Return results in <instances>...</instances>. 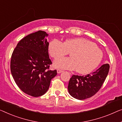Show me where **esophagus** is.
<instances>
[{
	"mask_svg": "<svg viewBox=\"0 0 122 122\" xmlns=\"http://www.w3.org/2000/svg\"><path fill=\"white\" fill-rule=\"evenodd\" d=\"M63 72V71H62V70H57V73L58 74H60V73H62Z\"/></svg>",
	"mask_w": 122,
	"mask_h": 122,
	"instance_id": "1",
	"label": "esophagus"
}]
</instances>
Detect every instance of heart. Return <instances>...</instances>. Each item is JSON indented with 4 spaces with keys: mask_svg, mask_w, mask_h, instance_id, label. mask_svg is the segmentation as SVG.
Returning a JSON list of instances; mask_svg holds the SVG:
<instances>
[{
    "mask_svg": "<svg viewBox=\"0 0 122 122\" xmlns=\"http://www.w3.org/2000/svg\"><path fill=\"white\" fill-rule=\"evenodd\" d=\"M50 55L56 59L70 52L71 58H63L54 62L56 68L73 70L81 74H88L97 67L102 59V52L94 43L83 38L50 41L48 46Z\"/></svg>",
    "mask_w": 122,
    "mask_h": 122,
    "instance_id": "1",
    "label": "heart"
}]
</instances>
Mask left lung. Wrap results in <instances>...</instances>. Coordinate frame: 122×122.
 I'll list each match as a JSON object with an SVG mask.
<instances>
[{"mask_svg":"<svg viewBox=\"0 0 122 122\" xmlns=\"http://www.w3.org/2000/svg\"><path fill=\"white\" fill-rule=\"evenodd\" d=\"M110 65L104 64L92 73L85 76L73 75L68 83L69 94L83 100L92 97L101 88L108 73Z\"/></svg>","mask_w":122,"mask_h":122,"instance_id":"obj_1","label":"left lung"}]
</instances>
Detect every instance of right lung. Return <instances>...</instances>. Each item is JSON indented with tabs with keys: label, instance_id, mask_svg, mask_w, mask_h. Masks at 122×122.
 Masks as SVG:
<instances>
[{
	"label": "right lung",
	"instance_id": "add662e5",
	"mask_svg": "<svg viewBox=\"0 0 122 122\" xmlns=\"http://www.w3.org/2000/svg\"><path fill=\"white\" fill-rule=\"evenodd\" d=\"M46 32L39 30L26 36L17 44L11 56V72L19 88L26 94L38 97L46 93L57 75L49 70L52 63L48 53Z\"/></svg>",
	"mask_w": 122,
	"mask_h": 122
}]
</instances>
